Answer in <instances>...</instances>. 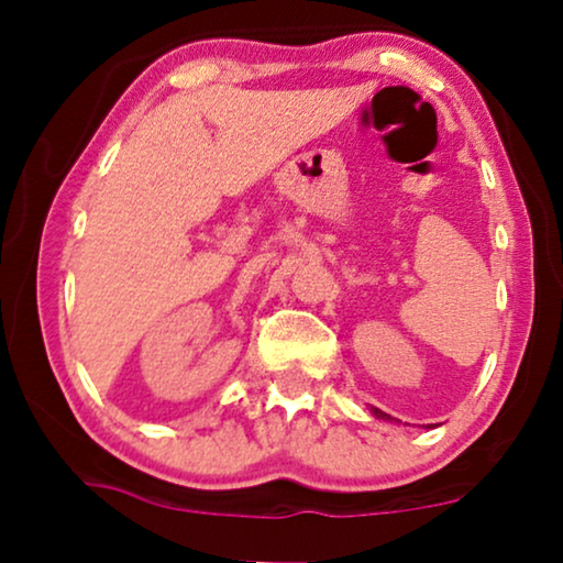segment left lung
Here are the masks:
<instances>
[{
  "label": "left lung",
  "mask_w": 563,
  "mask_h": 563,
  "mask_svg": "<svg viewBox=\"0 0 563 563\" xmlns=\"http://www.w3.org/2000/svg\"><path fill=\"white\" fill-rule=\"evenodd\" d=\"M372 412H374V418H379V420H395V418H389L387 412H382L379 407H372ZM430 428V426H428Z\"/></svg>",
  "instance_id": "left-lung-1"
}]
</instances>
